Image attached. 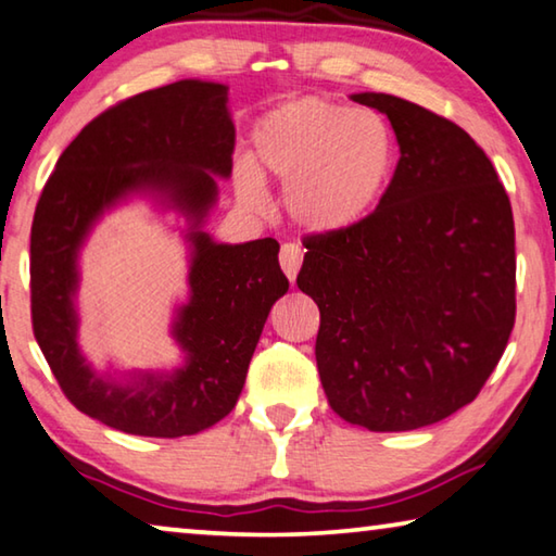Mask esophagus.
Masks as SVG:
<instances>
[{
  "label": "esophagus",
  "mask_w": 556,
  "mask_h": 556,
  "mask_svg": "<svg viewBox=\"0 0 556 556\" xmlns=\"http://www.w3.org/2000/svg\"><path fill=\"white\" fill-rule=\"evenodd\" d=\"M302 260H304L302 247L294 244V242L281 244V250H279V264H281V269H285V275H287L289 281L296 279L299 267H302Z\"/></svg>",
  "instance_id": "esophagus-1"
}]
</instances>
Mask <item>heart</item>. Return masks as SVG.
<instances>
[{"label":"heart","instance_id":"1","mask_svg":"<svg viewBox=\"0 0 556 556\" xmlns=\"http://www.w3.org/2000/svg\"><path fill=\"white\" fill-rule=\"evenodd\" d=\"M399 140L381 113L304 96L277 105L252 130V157L235 165L237 200L267 205L264 178L285 185L289 219L309 235L366 223L391 188Z\"/></svg>","mask_w":556,"mask_h":556}]
</instances>
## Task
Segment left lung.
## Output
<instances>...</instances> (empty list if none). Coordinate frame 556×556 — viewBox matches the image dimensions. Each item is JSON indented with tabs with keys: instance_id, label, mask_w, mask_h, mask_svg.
<instances>
[{
	"instance_id": "8db88e82",
	"label": "left lung",
	"mask_w": 556,
	"mask_h": 556,
	"mask_svg": "<svg viewBox=\"0 0 556 556\" xmlns=\"http://www.w3.org/2000/svg\"><path fill=\"white\" fill-rule=\"evenodd\" d=\"M399 165L376 213L306 237L296 285L319 306L316 366L333 413L374 433L453 416L495 371L515 326V219L460 126L389 93Z\"/></svg>"
}]
</instances>
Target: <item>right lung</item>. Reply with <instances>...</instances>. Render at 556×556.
<instances>
[{
    "instance_id": "1",
    "label": "right lung",
    "mask_w": 556,
    "mask_h": 556,
    "mask_svg": "<svg viewBox=\"0 0 556 556\" xmlns=\"http://www.w3.org/2000/svg\"><path fill=\"white\" fill-rule=\"evenodd\" d=\"M232 151L227 86L182 78L93 118L43 185L31 225L34 337L66 399L103 426L195 435L240 399L264 321L289 281L271 237L225 244L205 232L217 178L232 175ZM134 197L186 219L189 299L172 325L184 364L173 372L96 369L77 346L80 250L98 219Z\"/></svg>"
}]
</instances>
